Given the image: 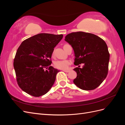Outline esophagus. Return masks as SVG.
Here are the masks:
<instances>
[{
	"label": "esophagus",
	"instance_id": "obj_1",
	"mask_svg": "<svg viewBox=\"0 0 125 125\" xmlns=\"http://www.w3.org/2000/svg\"><path fill=\"white\" fill-rule=\"evenodd\" d=\"M62 71L65 72V73H69V72L70 71V70H62Z\"/></svg>",
	"mask_w": 125,
	"mask_h": 125
}]
</instances>
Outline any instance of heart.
I'll return each mask as SVG.
<instances>
[{"instance_id": "1", "label": "heart", "mask_w": 125, "mask_h": 125, "mask_svg": "<svg viewBox=\"0 0 125 125\" xmlns=\"http://www.w3.org/2000/svg\"><path fill=\"white\" fill-rule=\"evenodd\" d=\"M70 63V62L68 60H58L54 62V65L57 68L64 70L68 68Z\"/></svg>"}]
</instances>
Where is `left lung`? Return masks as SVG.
Instances as JSON below:
<instances>
[{
	"mask_svg": "<svg viewBox=\"0 0 125 125\" xmlns=\"http://www.w3.org/2000/svg\"><path fill=\"white\" fill-rule=\"evenodd\" d=\"M65 41L73 47L75 66L83 63L82 68L73 69L77 73L74 84L84 90L99 86L107 76L109 54L105 42L92 33L76 32L68 34Z\"/></svg>",
	"mask_w": 125,
	"mask_h": 125,
	"instance_id": "8db88e82",
	"label": "left lung"
}]
</instances>
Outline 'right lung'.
Instances as JSON below:
<instances>
[{
    "mask_svg": "<svg viewBox=\"0 0 125 125\" xmlns=\"http://www.w3.org/2000/svg\"><path fill=\"white\" fill-rule=\"evenodd\" d=\"M62 37V34L40 33L22 42L15 56L13 67L18 84L23 91L39 97L51 89L59 70L50 66L51 58Z\"/></svg>",
    "mask_w": 125,
    "mask_h": 125,
    "instance_id": "right-lung-1",
    "label": "right lung"
}]
</instances>
